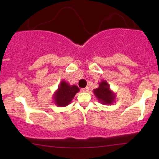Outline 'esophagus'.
Wrapping results in <instances>:
<instances>
[{
	"label": "esophagus",
	"mask_w": 159,
	"mask_h": 159,
	"mask_svg": "<svg viewBox=\"0 0 159 159\" xmlns=\"http://www.w3.org/2000/svg\"><path fill=\"white\" fill-rule=\"evenodd\" d=\"M82 92H84V93H88L89 91V88H88V87H86V88H82Z\"/></svg>",
	"instance_id": "obj_1"
}]
</instances>
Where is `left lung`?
I'll return each mask as SVG.
<instances>
[{"instance_id": "left-lung-1", "label": "left lung", "mask_w": 159, "mask_h": 159, "mask_svg": "<svg viewBox=\"0 0 159 159\" xmlns=\"http://www.w3.org/2000/svg\"><path fill=\"white\" fill-rule=\"evenodd\" d=\"M94 95L99 103L103 105H111L116 99V93L110 89L109 84L106 80L99 82V87L93 90Z\"/></svg>"}]
</instances>
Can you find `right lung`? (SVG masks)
Listing matches in <instances>:
<instances>
[{"mask_svg": "<svg viewBox=\"0 0 159 159\" xmlns=\"http://www.w3.org/2000/svg\"><path fill=\"white\" fill-rule=\"evenodd\" d=\"M79 91L80 88L77 85H70L67 82L62 80L53 95L54 103L58 107L68 106Z\"/></svg>", "mask_w": 159, "mask_h": 159, "instance_id": "obj_1", "label": "right lung"}]
</instances>
